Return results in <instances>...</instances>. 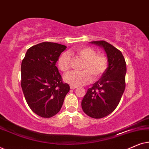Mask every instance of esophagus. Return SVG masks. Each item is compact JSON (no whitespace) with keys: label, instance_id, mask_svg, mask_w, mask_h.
I'll return each mask as SVG.
<instances>
[{"label":"esophagus","instance_id":"obj_1","mask_svg":"<svg viewBox=\"0 0 149 149\" xmlns=\"http://www.w3.org/2000/svg\"><path fill=\"white\" fill-rule=\"evenodd\" d=\"M77 87H76V86H72V85H71L70 86V89H77Z\"/></svg>","mask_w":149,"mask_h":149}]
</instances>
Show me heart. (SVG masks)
Returning <instances> with one entry per match:
<instances>
[{"instance_id":"heart-1","label":"heart","mask_w":149,"mask_h":149,"mask_svg":"<svg viewBox=\"0 0 149 149\" xmlns=\"http://www.w3.org/2000/svg\"><path fill=\"white\" fill-rule=\"evenodd\" d=\"M75 53L79 58L85 61L82 67L83 72H72L64 77V81L72 86H81L90 82L93 79L100 77L107 68L108 61L105 56L97 54L96 51L89 47H83L77 49ZM72 54V53H70ZM71 57L68 53L61 55L58 61V66L61 71L67 72L70 70Z\"/></svg>"}]
</instances>
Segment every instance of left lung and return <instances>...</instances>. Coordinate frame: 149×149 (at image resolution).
I'll return each instance as SVG.
<instances>
[{"mask_svg":"<svg viewBox=\"0 0 149 149\" xmlns=\"http://www.w3.org/2000/svg\"><path fill=\"white\" fill-rule=\"evenodd\" d=\"M90 43L104 50L108 67L101 78L87 89L81 107L89 117L100 119L111 114L119 104L125 90L127 68L122 53L112 45L104 40Z\"/></svg>","mask_w":149,"mask_h":149,"instance_id":"obj_1","label":"left lung"}]
</instances>
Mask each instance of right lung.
I'll use <instances>...</instances> for the list:
<instances>
[{"label":"right lung","instance_id":"right-lung-1","mask_svg":"<svg viewBox=\"0 0 149 149\" xmlns=\"http://www.w3.org/2000/svg\"><path fill=\"white\" fill-rule=\"evenodd\" d=\"M66 46L43 42L28 49L22 62L21 86L30 109L49 118L60 111L70 86L64 83L56 66Z\"/></svg>","mask_w":149,"mask_h":149}]
</instances>
